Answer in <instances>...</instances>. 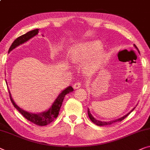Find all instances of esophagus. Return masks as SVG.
Returning <instances> with one entry per match:
<instances>
[{
  "mask_svg": "<svg viewBox=\"0 0 150 150\" xmlns=\"http://www.w3.org/2000/svg\"><path fill=\"white\" fill-rule=\"evenodd\" d=\"M81 86V83L80 82H76L73 85V88L74 89H78V88H80Z\"/></svg>",
  "mask_w": 150,
  "mask_h": 150,
  "instance_id": "1",
  "label": "esophagus"
}]
</instances>
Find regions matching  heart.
<instances>
[{
	"mask_svg": "<svg viewBox=\"0 0 150 150\" xmlns=\"http://www.w3.org/2000/svg\"><path fill=\"white\" fill-rule=\"evenodd\" d=\"M101 41L95 40L80 42L74 45L70 52V59L74 62H85V69L93 72L100 68L105 60V55L102 49Z\"/></svg>",
	"mask_w": 150,
	"mask_h": 150,
	"instance_id": "heart-1",
	"label": "heart"
}]
</instances>
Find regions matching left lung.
I'll use <instances>...</instances> for the list:
<instances>
[{"label": "left lung", "instance_id": "8db88e82", "mask_svg": "<svg viewBox=\"0 0 150 150\" xmlns=\"http://www.w3.org/2000/svg\"><path fill=\"white\" fill-rule=\"evenodd\" d=\"M134 47H135V48H136V49L137 50V51H139V49H138L136 45H134ZM134 108H135V107H134V108H133V109L131 110V112H129V113H128V114H126L125 116L121 117V118H120L116 119V120L109 121V122H104V121H100V120H97V119H95V118H94V117H93V116H92V114H91V112H90V111H89V110H88V117H89L90 120H91V121H92V122H93V123L95 124V125H97V126H99V127H101V126H106V125H112V124L115 123V122H121V121H122V120H124V119H125V118H126V117H127L128 116H129V115L131 113V112L133 111Z\"/></svg>", "mask_w": 150, "mask_h": 150}]
</instances>
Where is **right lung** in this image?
<instances>
[{
  "label": "right lung",
  "mask_w": 150,
  "mask_h": 150,
  "mask_svg": "<svg viewBox=\"0 0 150 150\" xmlns=\"http://www.w3.org/2000/svg\"><path fill=\"white\" fill-rule=\"evenodd\" d=\"M38 34V29H35L31 31L27 32L26 34H23L19 36L16 40L13 41V42L12 43V45H11L9 49H8V53H10L13 49L16 48L17 47L19 46L21 44L27 42L28 40H29L30 38H33L34 36L37 35ZM74 91L73 88L71 86H69L68 87H67L66 89L62 91V93L58 95L57 98L53 102V103L52 104L51 108H49L48 110L45 111L44 112L41 113H31L25 111L19 107L18 105H16V103H15L14 101L13 100L9 90H8V93H9V96L10 99L13 105H14V107L18 110V111L23 115V116H24V118L27 119L28 120L30 121V122L35 124L36 125L38 126H45L50 124L51 122L55 120V119L58 116L59 114V112L60 110L61 106L62 105V102L64 101V99L65 96L67 94H68L69 93L72 92Z\"/></svg>",
  "instance_id": "obj_1"
}]
</instances>
